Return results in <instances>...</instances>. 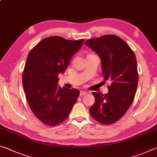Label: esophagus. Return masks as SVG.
Here are the masks:
<instances>
[{"mask_svg":"<svg viewBox=\"0 0 157 157\" xmlns=\"http://www.w3.org/2000/svg\"><path fill=\"white\" fill-rule=\"evenodd\" d=\"M87 94V92L86 91H80V93H79V96H84L85 95V94Z\"/></svg>","mask_w":157,"mask_h":157,"instance_id":"1","label":"esophagus"}]
</instances>
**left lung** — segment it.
Listing matches in <instances>:
<instances>
[{"mask_svg": "<svg viewBox=\"0 0 157 157\" xmlns=\"http://www.w3.org/2000/svg\"><path fill=\"white\" fill-rule=\"evenodd\" d=\"M85 44L100 56L104 79L111 83L105 95L93 92L95 103L89 113L99 123L114 124L127 112L136 95L138 73L135 54L114 35L89 40Z\"/></svg>", "mask_w": 157, "mask_h": 157, "instance_id": "obj_1", "label": "left lung"}]
</instances>
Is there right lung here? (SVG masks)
<instances>
[{"label":"right lung","instance_id":"add662e5","mask_svg":"<svg viewBox=\"0 0 157 157\" xmlns=\"http://www.w3.org/2000/svg\"><path fill=\"white\" fill-rule=\"evenodd\" d=\"M83 42L48 37L29 52L22 74L24 90L31 110L45 125L65 121L78 100L79 91L58 86V75L65 72Z\"/></svg>","mask_w":157,"mask_h":157}]
</instances>
